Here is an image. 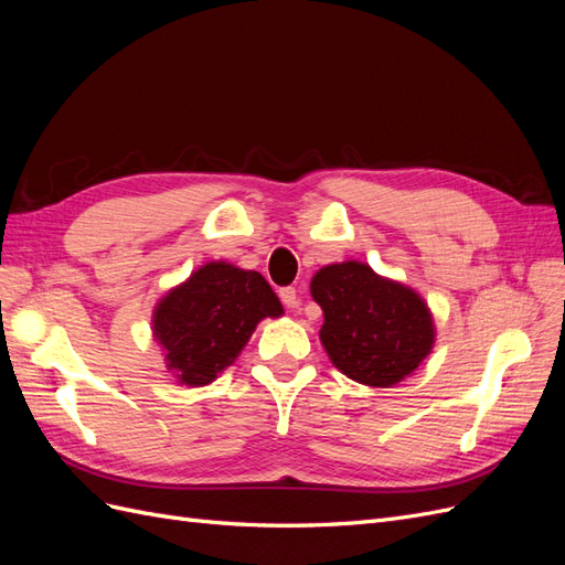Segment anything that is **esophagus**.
Wrapping results in <instances>:
<instances>
[{"label":"esophagus","mask_w":565,"mask_h":565,"mask_svg":"<svg viewBox=\"0 0 565 565\" xmlns=\"http://www.w3.org/2000/svg\"><path fill=\"white\" fill-rule=\"evenodd\" d=\"M278 295H280V301L287 306V309L297 311L299 306H301V301H299V295H297V289H295V287H282Z\"/></svg>","instance_id":"34e87169"}]
</instances>
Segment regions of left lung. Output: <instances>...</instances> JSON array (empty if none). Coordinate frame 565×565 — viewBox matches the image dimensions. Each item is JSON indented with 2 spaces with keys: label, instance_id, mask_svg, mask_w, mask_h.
<instances>
[{
  "label": "left lung",
  "instance_id": "obj_1",
  "mask_svg": "<svg viewBox=\"0 0 565 565\" xmlns=\"http://www.w3.org/2000/svg\"><path fill=\"white\" fill-rule=\"evenodd\" d=\"M311 297L324 316L322 347L353 382L380 388L398 384L434 349L436 328L426 301L367 264L322 266L311 280Z\"/></svg>",
  "mask_w": 565,
  "mask_h": 565
}]
</instances>
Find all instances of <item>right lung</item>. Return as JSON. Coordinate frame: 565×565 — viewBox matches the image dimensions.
I'll return each instance as SVG.
<instances>
[{
  "label": "right lung",
  "instance_id": "obj_1",
  "mask_svg": "<svg viewBox=\"0 0 565 565\" xmlns=\"http://www.w3.org/2000/svg\"><path fill=\"white\" fill-rule=\"evenodd\" d=\"M278 316L282 303L262 273L210 262L160 299L152 337L179 384L204 386L235 363L256 324Z\"/></svg>",
  "mask_w": 565,
  "mask_h": 565
}]
</instances>
